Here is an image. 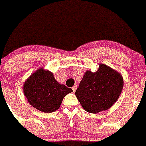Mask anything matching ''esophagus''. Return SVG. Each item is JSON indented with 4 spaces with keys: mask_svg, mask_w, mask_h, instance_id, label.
I'll return each mask as SVG.
<instances>
[{
    "mask_svg": "<svg viewBox=\"0 0 146 146\" xmlns=\"http://www.w3.org/2000/svg\"><path fill=\"white\" fill-rule=\"evenodd\" d=\"M77 86H74L73 87H72V90H73V91H74V92L76 91V90H77Z\"/></svg>",
    "mask_w": 146,
    "mask_h": 146,
    "instance_id": "esophagus-1",
    "label": "esophagus"
}]
</instances>
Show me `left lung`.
Instances as JSON below:
<instances>
[{"label":"left lung","mask_w":146,"mask_h":146,"mask_svg":"<svg viewBox=\"0 0 146 146\" xmlns=\"http://www.w3.org/2000/svg\"><path fill=\"white\" fill-rule=\"evenodd\" d=\"M123 87L121 73L106 64H99L96 72H85L75 95L86 111L96 114L111 108L119 98Z\"/></svg>","instance_id":"1"}]
</instances>
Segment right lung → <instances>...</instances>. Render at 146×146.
I'll return each mask as SVG.
<instances>
[{"mask_svg":"<svg viewBox=\"0 0 146 146\" xmlns=\"http://www.w3.org/2000/svg\"><path fill=\"white\" fill-rule=\"evenodd\" d=\"M23 90L29 104L46 113L58 110L66 95L73 91L58 82L52 72L43 67L31 74L24 82Z\"/></svg>","mask_w":146,"mask_h":146,"instance_id":"obj_1","label":"right lung"}]
</instances>
